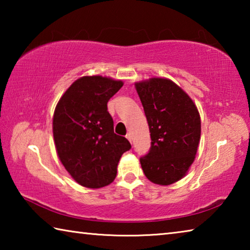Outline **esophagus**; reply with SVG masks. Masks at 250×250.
<instances>
[{"label":"esophagus","mask_w":250,"mask_h":250,"mask_svg":"<svg viewBox=\"0 0 250 250\" xmlns=\"http://www.w3.org/2000/svg\"><path fill=\"white\" fill-rule=\"evenodd\" d=\"M125 138L128 139V140L132 143V135H131V133H126V135H125Z\"/></svg>","instance_id":"obj_1"}]
</instances>
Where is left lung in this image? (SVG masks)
I'll use <instances>...</instances> for the list:
<instances>
[{"mask_svg":"<svg viewBox=\"0 0 250 250\" xmlns=\"http://www.w3.org/2000/svg\"><path fill=\"white\" fill-rule=\"evenodd\" d=\"M149 125L151 146L140 158L151 182L170 185L183 177L195 159L201 118L188 94L171 80L151 78L135 83Z\"/></svg>","mask_w":250,"mask_h":250,"instance_id":"8db88e82","label":"left lung"}]
</instances>
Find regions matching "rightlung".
<instances>
[{
	"label": "right lung",
	"mask_w": 250,
	"mask_h": 250,
	"mask_svg": "<svg viewBox=\"0 0 250 250\" xmlns=\"http://www.w3.org/2000/svg\"><path fill=\"white\" fill-rule=\"evenodd\" d=\"M124 83L84 76L76 80L58 101L53 133L59 160L84 188H99L116 179L121 155L130 142L113 131L107 104Z\"/></svg>",
	"instance_id": "right-lung-1"
}]
</instances>
